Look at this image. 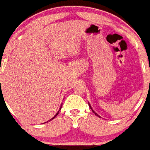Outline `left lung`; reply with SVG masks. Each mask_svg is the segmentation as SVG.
<instances>
[{"label": "left lung", "mask_w": 150, "mask_h": 150, "mask_svg": "<svg viewBox=\"0 0 150 150\" xmlns=\"http://www.w3.org/2000/svg\"><path fill=\"white\" fill-rule=\"evenodd\" d=\"M89 103V107H90V109H91V110H92V112H94V113H95V114H96V115H97V116H98V117H100V115H98V113H96V112H95V111H94V110H92V107H91V105H90V104H89V103Z\"/></svg>", "instance_id": "obj_1"}]
</instances>
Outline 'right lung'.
Segmentation results:
<instances>
[{
  "instance_id": "obj_1",
  "label": "right lung",
  "mask_w": 150,
  "mask_h": 150,
  "mask_svg": "<svg viewBox=\"0 0 150 150\" xmlns=\"http://www.w3.org/2000/svg\"><path fill=\"white\" fill-rule=\"evenodd\" d=\"M61 107H62V103H61V107H60V109H59V110H58V112L56 113V115H55L54 116V117H52V118H51V119H50V120H49L48 121H52V119H54V117H56V116L58 115V113H59V111H60V110H61ZM48 121H47V122H48ZM45 123H46V122H45Z\"/></svg>"
}]
</instances>
